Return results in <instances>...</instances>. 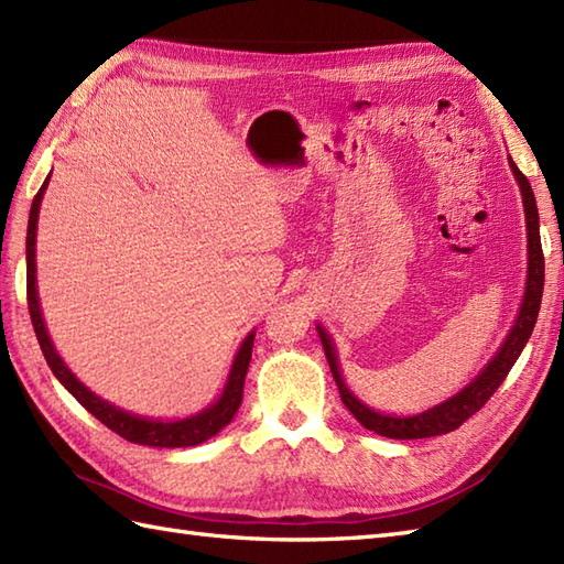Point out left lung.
I'll list each match as a JSON object with an SVG mask.
<instances>
[{"label": "left lung", "instance_id": "1", "mask_svg": "<svg viewBox=\"0 0 564 564\" xmlns=\"http://www.w3.org/2000/svg\"><path fill=\"white\" fill-rule=\"evenodd\" d=\"M509 166H511L513 176H517L521 196H523L525 230H529L525 232L529 235V279H525L523 303L519 310V317H517V322H513V327L509 332V337L505 339V344H501V349L495 354L492 361L487 364V368L470 382V386H465L458 394H453L451 400L431 406V410H426L422 414H414V416L380 414L376 410H370L368 404H364L349 388H346V382L339 373L337 351H334L329 334L317 325L322 349H325L332 376H334V380H337L341 402L346 404V410H349L368 431H376V434H380V436L402 438V441L404 438L441 436V434H448V431H455L465 422V419H470L477 410H482L485 402L492 398L497 388L509 376L511 366L517 364V358L521 356L525 341L531 339V332H533L535 319H538V310H541V301H543V281H545L541 223H538V206H535V196H533L529 178L519 172V166L513 164L511 158H509Z\"/></svg>", "mask_w": 564, "mask_h": 564}]
</instances>
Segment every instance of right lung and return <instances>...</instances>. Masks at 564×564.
I'll list each match as a JSON object with an SVG mask.
<instances>
[{
  "instance_id": "1",
  "label": "right lung",
  "mask_w": 564,
  "mask_h": 564,
  "mask_svg": "<svg viewBox=\"0 0 564 564\" xmlns=\"http://www.w3.org/2000/svg\"><path fill=\"white\" fill-rule=\"evenodd\" d=\"M47 182H51V174H47L41 191L35 194L31 203L29 232H26V295H29V313H31L35 337H39L43 356L47 366H51L53 376L63 382L65 390L84 406V410L91 412L104 426H109L118 436H123L130 443H140V446H154V448H186V446H198V443L208 441L210 436L218 434L220 429H225L232 422L235 412L239 410V404H242L245 376L251 361L254 332H249L242 346H239L235 364L230 368V376H227L225 390L218 398V402H213L208 410H203L194 416L178 419V422H160V419L154 422V419H148V416L123 412L118 410L116 404L101 400L99 394H94L89 388H84L75 378V373L65 366L63 358H59V354L55 351L51 337H47L45 322L41 315L39 291H35V230H39V210H41V200H43Z\"/></svg>"
}]
</instances>
